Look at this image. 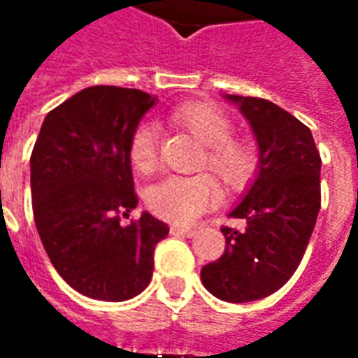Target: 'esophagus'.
I'll list each match as a JSON object with an SVG mask.
<instances>
[{
  "label": "esophagus",
  "instance_id": "esophagus-1",
  "mask_svg": "<svg viewBox=\"0 0 358 358\" xmlns=\"http://www.w3.org/2000/svg\"><path fill=\"white\" fill-rule=\"evenodd\" d=\"M172 236H184V238H192L197 234L195 228H187V226H171Z\"/></svg>",
  "mask_w": 358,
  "mask_h": 358
}]
</instances>
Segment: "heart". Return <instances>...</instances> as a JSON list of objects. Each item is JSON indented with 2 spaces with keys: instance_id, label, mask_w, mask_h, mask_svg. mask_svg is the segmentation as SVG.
I'll return each mask as SVG.
<instances>
[{
  "instance_id": "heart-1",
  "label": "heart",
  "mask_w": 358,
  "mask_h": 358,
  "mask_svg": "<svg viewBox=\"0 0 358 358\" xmlns=\"http://www.w3.org/2000/svg\"><path fill=\"white\" fill-rule=\"evenodd\" d=\"M172 118L205 145L201 166H207L230 192L245 187L255 176V149L234 140V126L224 113L207 103H186L172 110ZM159 132L153 122H140L130 138V161L140 172L153 171ZM218 199V186L207 174H172L149 187L148 205L157 217L174 224H187Z\"/></svg>"
}]
</instances>
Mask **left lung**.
<instances>
[{"instance_id":"1","label":"left lung","mask_w":358,"mask_h":358,"mask_svg":"<svg viewBox=\"0 0 358 358\" xmlns=\"http://www.w3.org/2000/svg\"><path fill=\"white\" fill-rule=\"evenodd\" d=\"M248 118L259 145V171L230 217L245 226H222L226 249L201 268L215 297L248 303L278 292L293 276L320 210V153L301 120L261 97L226 95Z\"/></svg>"}]
</instances>
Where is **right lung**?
I'll return each mask as SVG.
<instances>
[{"label": "right lung", "instance_id": "right-lung-1", "mask_svg": "<svg viewBox=\"0 0 358 358\" xmlns=\"http://www.w3.org/2000/svg\"><path fill=\"white\" fill-rule=\"evenodd\" d=\"M157 97L92 86L48 113L30 157L34 222L59 276L99 301H126L153 276V251L169 226L141 213L130 138Z\"/></svg>", "mask_w": 358, "mask_h": 358}]
</instances>
